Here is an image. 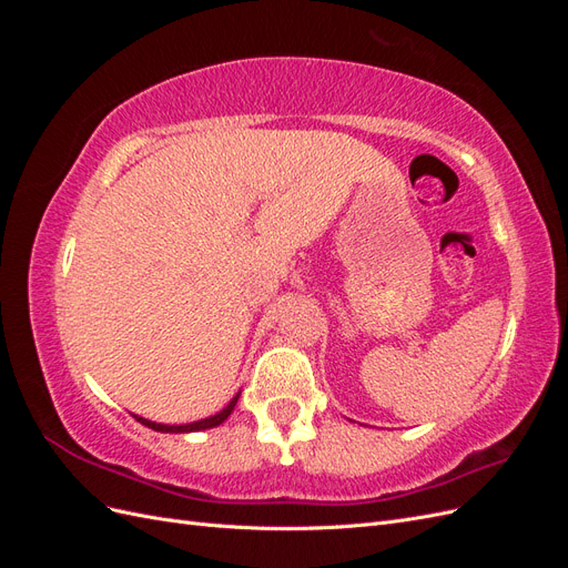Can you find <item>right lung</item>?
Masks as SVG:
<instances>
[{
    "mask_svg": "<svg viewBox=\"0 0 568 568\" xmlns=\"http://www.w3.org/2000/svg\"><path fill=\"white\" fill-rule=\"evenodd\" d=\"M236 400H239V393L234 395V398L230 400V405L225 407V409H220L217 415H213V417H205V419H199V422H192V424H180V426H170V424H156V422H151V419H144V417H136V415H132L136 422L140 424H144V426H149V428H153V432H161V434H192V432H205V428H213V426H220L222 422H225L230 415H232V409H234V405H236Z\"/></svg>",
    "mask_w": 568,
    "mask_h": 568,
    "instance_id": "add662e5",
    "label": "right lung"
}]
</instances>
